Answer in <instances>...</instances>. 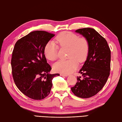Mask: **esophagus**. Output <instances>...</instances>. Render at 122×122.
<instances>
[{"label": "esophagus", "instance_id": "34e87169", "mask_svg": "<svg viewBox=\"0 0 122 122\" xmlns=\"http://www.w3.org/2000/svg\"><path fill=\"white\" fill-rule=\"evenodd\" d=\"M60 75L61 76H64V77H66V76H68L66 74H64V73H60Z\"/></svg>", "mask_w": 122, "mask_h": 122}]
</instances>
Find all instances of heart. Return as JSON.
I'll return each mask as SVG.
<instances>
[{"label":"heart","mask_w":122,"mask_h":122,"mask_svg":"<svg viewBox=\"0 0 122 122\" xmlns=\"http://www.w3.org/2000/svg\"><path fill=\"white\" fill-rule=\"evenodd\" d=\"M56 42L61 47L69 48L66 60H60L55 63L53 70L57 72L68 73L72 72L77 67L78 62H85L89 52L90 44L86 37L70 32H63L57 36ZM44 55L50 61H54L58 58V46L53 41H50L45 45Z\"/></svg>","instance_id":"1"}]
</instances>
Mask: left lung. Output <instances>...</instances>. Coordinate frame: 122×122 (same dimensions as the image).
Wrapping results in <instances>:
<instances>
[{
	"label": "left lung",
	"mask_w": 122,
	"mask_h": 122,
	"mask_svg": "<svg viewBox=\"0 0 122 122\" xmlns=\"http://www.w3.org/2000/svg\"><path fill=\"white\" fill-rule=\"evenodd\" d=\"M89 41V52L87 60L79 73L77 82L71 91L78 97L87 98L102 89L110 75L111 52L105 38L94 28H83L76 30Z\"/></svg>",
	"instance_id": "8db88e82"
}]
</instances>
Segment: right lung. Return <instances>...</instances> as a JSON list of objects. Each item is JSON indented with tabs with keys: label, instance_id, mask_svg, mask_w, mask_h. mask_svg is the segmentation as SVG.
<instances>
[{
	"label": "right lung",
	"instance_id": "add662e5",
	"mask_svg": "<svg viewBox=\"0 0 122 122\" xmlns=\"http://www.w3.org/2000/svg\"><path fill=\"white\" fill-rule=\"evenodd\" d=\"M55 34L35 30L18 40L11 60L12 75L18 89L31 99L41 100L51 92L52 80L59 73L50 74L51 67L44 55V47Z\"/></svg>",
	"mask_w": 122,
	"mask_h": 122
}]
</instances>
